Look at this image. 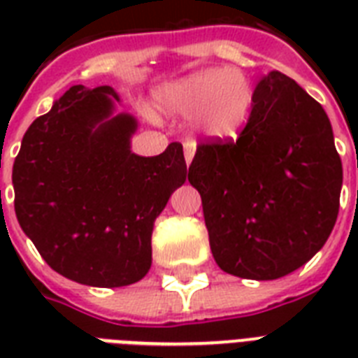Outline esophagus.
Instances as JSON below:
<instances>
[{"instance_id":"34e87169","label":"esophagus","mask_w":358,"mask_h":358,"mask_svg":"<svg viewBox=\"0 0 358 358\" xmlns=\"http://www.w3.org/2000/svg\"><path fill=\"white\" fill-rule=\"evenodd\" d=\"M195 150H196V145L193 143V141H187V143H184V156H185V163L189 165L191 159H193V156H195Z\"/></svg>"}]
</instances>
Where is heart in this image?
<instances>
[{
  "instance_id": "heart-1",
  "label": "heart",
  "mask_w": 358,
  "mask_h": 358,
  "mask_svg": "<svg viewBox=\"0 0 358 358\" xmlns=\"http://www.w3.org/2000/svg\"><path fill=\"white\" fill-rule=\"evenodd\" d=\"M157 100L162 108L176 113H199L202 129L223 139L243 128L255 103V91L239 70L208 69L165 85Z\"/></svg>"
}]
</instances>
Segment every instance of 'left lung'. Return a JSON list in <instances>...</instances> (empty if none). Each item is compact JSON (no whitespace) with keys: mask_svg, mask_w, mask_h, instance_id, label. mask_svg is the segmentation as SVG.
<instances>
[{"mask_svg":"<svg viewBox=\"0 0 358 358\" xmlns=\"http://www.w3.org/2000/svg\"><path fill=\"white\" fill-rule=\"evenodd\" d=\"M187 178L213 258L234 277L275 280L299 269L338 217L342 162L327 113L277 70L258 81L238 139L201 143Z\"/></svg>","mask_w":358,"mask_h":358,"instance_id":"1","label":"left lung"}]
</instances>
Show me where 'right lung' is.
<instances>
[{
  "label": "right lung",
  "mask_w": 358,
  "mask_h": 358,
  "mask_svg": "<svg viewBox=\"0 0 358 358\" xmlns=\"http://www.w3.org/2000/svg\"><path fill=\"white\" fill-rule=\"evenodd\" d=\"M117 92L70 87L25 131L13 167L14 212L59 275L119 288L152 266L154 221L187 178L180 143L137 156L131 115L113 117Z\"/></svg>",
  "instance_id": "add662e5"
}]
</instances>
